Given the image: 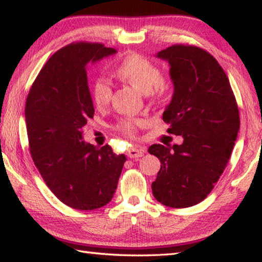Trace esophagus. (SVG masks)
I'll use <instances>...</instances> for the list:
<instances>
[{"label":"esophagus","mask_w":262,"mask_h":262,"mask_svg":"<svg viewBox=\"0 0 262 262\" xmlns=\"http://www.w3.org/2000/svg\"><path fill=\"white\" fill-rule=\"evenodd\" d=\"M145 153L144 147H131L127 151V156L131 158V159H137V158L143 157Z\"/></svg>","instance_id":"obj_1"}]
</instances>
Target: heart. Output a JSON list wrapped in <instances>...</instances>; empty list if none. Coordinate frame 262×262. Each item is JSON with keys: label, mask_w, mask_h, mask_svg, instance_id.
<instances>
[{"label": "heart", "mask_w": 262, "mask_h": 262, "mask_svg": "<svg viewBox=\"0 0 262 262\" xmlns=\"http://www.w3.org/2000/svg\"><path fill=\"white\" fill-rule=\"evenodd\" d=\"M116 74L122 80L134 84L144 93H149L156 100H165L169 95L173 85L168 80L161 76V71L151 60L137 53L126 55L116 67ZM113 88L108 80H97L93 88L94 103L98 109L105 108L111 101ZM146 121L140 118L126 117L117 124V130L125 136H135L139 127L144 126Z\"/></svg>", "instance_id": "obj_1"}]
</instances>
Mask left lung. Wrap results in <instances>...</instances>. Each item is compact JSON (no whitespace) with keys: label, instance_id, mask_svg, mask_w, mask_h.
Returning <instances> with one entry per match:
<instances>
[{"label":"left lung","instance_id":"obj_1","mask_svg":"<svg viewBox=\"0 0 262 262\" xmlns=\"http://www.w3.org/2000/svg\"><path fill=\"white\" fill-rule=\"evenodd\" d=\"M157 57L168 61L174 84L162 119L169 124L167 132L182 136L183 143L148 147L161 162L152 191L161 204L188 208L210 194L228 165L239 110L224 70L207 51L177 44Z\"/></svg>","mask_w":262,"mask_h":262}]
</instances>
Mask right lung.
I'll list each match as a JSON object with an SVG mask.
<instances>
[{
	"label": "right lung",
	"mask_w": 262,
	"mask_h": 262,
	"mask_svg": "<svg viewBox=\"0 0 262 262\" xmlns=\"http://www.w3.org/2000/svg\"><path fill=\"white\" fill-rule=\"evenodd\" d=\"M116 53L100 42H72L57 51L30 88L25 122L32 160L51 191L63 204L94 210L108 204L126 157L108 144L83 140L94 117L87 65Z\"/></svg>",
	"instance_id": "right-lung-1"
}]
</instances>
